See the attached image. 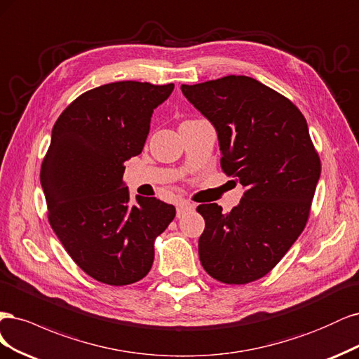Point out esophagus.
I'll list each match as a JSON object with an SVG mask.
<instances>
[{
	"mask_svg": "<svg viewBox=\"0 0 359 359\" xmlns=\"http://www.w3.org/2000/svg\"><path fill=\"white\" fill-rule=\"evenodd\" d=\"M194 209H195V205L192 203H189V201H180L177 204V217L183 216L184 213H188V212H191Z\"/></svg>",
	"mask_w": 359,
	"mask_h": 359,
	"instance_id": "34e87169",
	"label": "esophagus"
}]
</instances>
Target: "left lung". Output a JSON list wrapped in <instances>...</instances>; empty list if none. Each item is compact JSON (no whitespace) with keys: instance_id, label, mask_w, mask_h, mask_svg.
<instances>
[{"instance_id":"8db88e82","label":"left lung","mask_w":359,"mask_h":359,"mask_svg":"<svg viewBox=\"0 0 359 359\" xmlns=\"http://www.w3.org/2000/svg\"><path fill=\"white\" fill-rule=\"evenodd\" d=\"M180 89L215 126L222 170L245 188L229 213L216 203L196 207L205 221L198 240L201 265L222 283L258 280L307 224L320 176L307 122L286 97L248 76Z\"/></svg>"}]
</instances>
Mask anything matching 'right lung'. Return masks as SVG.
I'll list each match as a JSON object with an SVG mask.
<instances>
[{
    "instance_id": "1",
    "label": "right lung",
    "mask_w": 359,
    "mask_h": 359,
    "mask_svg": "<svg viewBox=\"0 0 359 359\" xmlns=\"http://www.w3.org/2000/svg\"><path fill=\"white\" fill-rule=\"evenodd\" d=\"M175 85L107 83L77 97L53 125L40 182L49 222L86 274L113 286L131 285L152 269L155 238L176 216L175 205L135 196L123 163L142 154L154 110Z\"/></svg>"
}]
</instances>
